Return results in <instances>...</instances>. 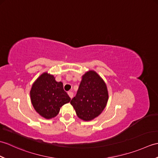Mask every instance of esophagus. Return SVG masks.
I'll return each instance as SVG.
<instances>
[{"instance_id": "1", "label": "esophagus", "mask_w": 158, "mask_h": 158, "mask_svg": "<svg viewBox=\"0 0 158 158\" xmlns=\"http://www.w3.org/2000/svg\"><path fill=\"white\" fill-rule=\"evenodd\" d=\"M68 94L70 98H72L73 97V93L72 92H68Z\"/></svg>"}]
</instances>
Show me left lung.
I'll list each match as a JSON object with an SVG mask.
<instances>
[{"instance_id": "1", "label": "left lung", "mask_w": 158, "mask_h": 158, "mask_svg": "<svg viewBox=\"0 0 158 158\" xmlns=\"http://www.w3.org/2000/svg\"><path fill=\"white\" fill-rule=\"evenodd\" d=\"M108 98L105 81L95 71L89 70L83 75L78 91L70 104L79 118L90 121L102 112Z\"/></svg>"}]
</instances>
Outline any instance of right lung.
Returning a JSON list of instances; mask_svg holds the SVG:
<instances>
[{"instance_id":"add662e5","label":"right lung","mask_w":158,"mask_h":158,"mask_svg":"<svg viewBox=\"0 0 158 158\" xmlns=\"http://www.w3.org/2000/svg\"><path fill=\"white\" fill-rule=\"evenodd\" d=\"M30 94L34 109L45 119L56 117L60 107L70 100L63 83L57 82L53 75L48 73H43L33 83Z\"/></svg>"}]
</instances>
